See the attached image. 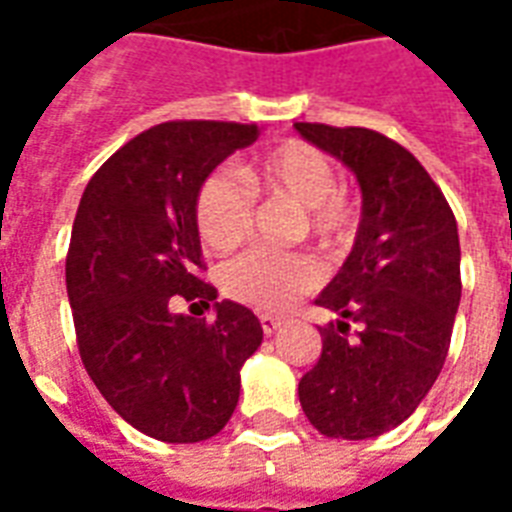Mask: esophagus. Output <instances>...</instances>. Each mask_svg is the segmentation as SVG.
Returning <instances> with one entry per match:
<instances>
[{
  "mask_svg": "<svg viewBox=\"0 0 512 512\" xmlns=\"http://www.w3.org/2000/svg\"><path fill=\"white\" fill-rule=\"evenodd\" d=\"M260 326H263V332L266 334H274L282 326V321H279L277 315H260Z\"/></svg>",
  "mask_w": 512,
  "mask_h": 512,
  "instance_id": "obj_1",
  "label": "esophagus"
}]
</instances>
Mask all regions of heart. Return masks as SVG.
I'll return each mask as SVG.
<instances>
[{
	"label": "heart",
	"mask_w": 512,
	"mask_h": 512,
	"mask_svg": "<svg viewBox=\"0 0 512 512\" xmlns=\"http://www.w3.org/2000/svg\"><path fill=\"white\" fill-rule=\"evenodd\" d=\"M337 169L310 142L290 139L246 164L241 178L216 169L202 180L194 200V222L202 244L230 252L246 241L255 219V194L301 208L304 233L321 249H340L356 233V213L337 191ZM323 271L310 255L246 252L219 271L224 296L260 312L288 310L321 285Z\"/></svg>",
	"instance_id": "b5f03b06"
}]
</instances>
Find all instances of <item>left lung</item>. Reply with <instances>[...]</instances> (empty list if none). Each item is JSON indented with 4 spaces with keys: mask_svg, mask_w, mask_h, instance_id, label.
<instances>
[{
    "mask_svg": "<svg viewBox=\"0 0 512 512\" xmlns=\"http://www.w3.org/2000/svg\"><path fill=\"white\" fill-rule=\"evenodd\" d=\"M296 131L362 189L354 249L315 299L340 321L318 326L321 359L299 381V400L323 436L373 439L414 414L444 367L461 304L458 224L425 167L389 136L323 123Z\"/></svg>",
    "mask_w": 512,
    "mask_h": 512,
    "instance_id": "1",
    "label": "left lung"
}]
</instances>
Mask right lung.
<instances>
[{
    "label": "right lung",
    "instance_id": "1",
    "mask_svg": "<svg viewBox=\"0 0 512 512\" xmlns=\"http://www.w3.org/2000/svg\"><path fill=\"white\" fill-rule=\"evenodd\" d=\"M255 123L172 120L134 136L95 172L65 257L76 343L87 373L128 425L194 444L230 422L241 367L263 343L255 312L216 301L202 282L194 200L224 158L252 145ZM178 300L213 306L211 322Z\"/></svg>",
    "mask_w": 512,
    "mask_h": 512
}]
</instances>
